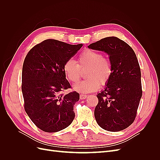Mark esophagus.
Listing matches in <instances>:
<instances>
[{
    "instance_id": "obj_1",
    "label": "esophagus",
    "mask_w": 160,
    "mask_h": 160,
    "mask_svg": "<svg viewBox=\"0 0 160 160\" xmlns=\"http://www.w3.org/2000/svg\"><path fill=\"white\" fill-rule=\"evenodd\" d=\"M87 97H88V95H85V94H81L80 95V99H85Z\"/></svg>"
}]
</instances>
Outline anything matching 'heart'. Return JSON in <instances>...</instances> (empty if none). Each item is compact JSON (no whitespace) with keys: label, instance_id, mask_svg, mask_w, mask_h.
Wrapping results in <instances>:
<instances>
[{"label":"heart","instance_id":"b5f03b06","mask_svg":"<svg viewBox=\"0 0 160 160\" xmlns=\"http://www.w3.org/2000/svg\"><path fill=\"white\" fill-rule=\"evenodd\" d=\"M77 62L68 59L62 67L66 78L71 83L79 81L81 71L87 69L85 77L88 79L77 83L74 89L81 93H91L98 91L100 85H105L113 75V67L110 60L103 57L102 53L92 49L81 52Z\"/></svg>","mask_w":160,"mask_h":160}]
</instances>
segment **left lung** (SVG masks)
<instances>
[{
  "mask_svg": "<svg viewBox=\"0 0 160 160\" xmlns=\"http://www.w3.org/2000/svg\"><path fill=\"white\" fill-rule=\"evenodd\" d=\"M88 47L107 52L113 70L105 89L97 95L96 122L109 132L126 129L134 122L142 96L141 71L136 55L128 43L115 37L102 38Z\"/></svg>",
  "mask_w": 160,
  "mask_h": 160,
  "instance_id": "8db88e82",
  "label": "left lung"
}]
</instances>
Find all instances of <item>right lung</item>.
<instances>
[{"label": "right lung", "instance_id": "1", "mask_svg": "<svg viewBox=\"0 0 160 160\" xmlns=\"http://www.w3.org/2000/svg\"><path fill=\"white\" fill-rule=\"evenodd\" d=\"M82 46L47 39L34 46L24 61L21 85L24 108L43 132L64 129L75 118L73 105L79 101V94L77 91L62 93L71 88L62 67Z\"/></svg>", "mask_w": 160, "mask_h": 160}]
</instances>
